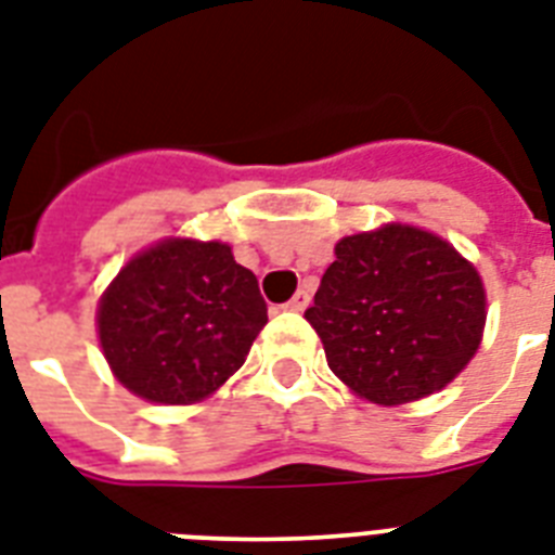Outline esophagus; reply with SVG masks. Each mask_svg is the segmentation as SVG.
I'll list each match as a JSON object with an SVG mask.
<instances>
[{
  "label": "esophagus",
  "mask_w": 555,
  "mask_h": 555,
  "mask_svg": "<svg viewBox=\"0 0 555 555\" xmlns=\"http://www.w3.org/2000/svg\"><path fill=\"white\" fill-rule=\"evenodd\" d=\"M310 305V293L307 291H296V296H293L291 301H287V310H293V313H301V310H305V307Z\"/></svg>",
  "instance_id": "esophagus-1"
}]
</instances>
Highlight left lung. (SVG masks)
I'll list each match as a JSON object with an SVG mask.
<instances>
[{
	"label": "left lung",
	"instance_id": "obj_1",
	"mask_svg": "<svg viewBox=\"0 0 555 555\" xmlns=\"http://www.w3.org/2000/svg\"><path fill=\"white\" fill-rule=\"evenodd\" d=\"M305 319L352 392L400 406L443 389L472 361L486 287L454 245L389 222L335 245Z\"/></svg>",
	"mask_w": 555,
	"mask_h": 555
}]
</instances>
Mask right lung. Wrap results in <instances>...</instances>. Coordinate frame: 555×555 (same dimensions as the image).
Listing matches in <instances>:
<instances>
[{"label":"right lung","instance_id":"add662e5","mask_svg":"<svg viewBox=\"0 0 555 555\" xmlns=\"http://www.w3.org/2000/svg\"><path fill=\"white\" fill-rule=\"evenodd\" d=\"M95 319L115 378L138 398L183 406L245 364L268 305L225 242L163 240L120 268Z\"/></svg>","mask_w":555,"mask_h":555}]
</instances>
